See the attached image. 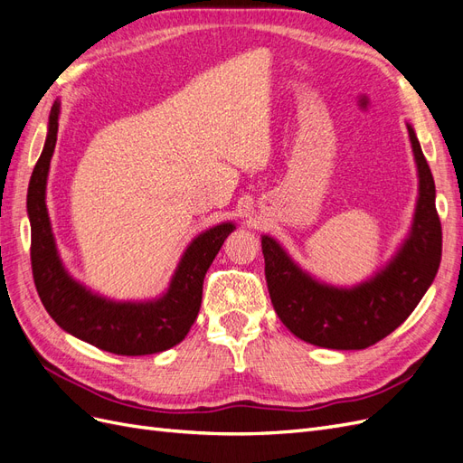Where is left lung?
I'll return each mask as SVG.
<instances>
[{"mask_svg": "<svg viewBox=\"0 0 463 463\" xmlns=\"http://www.w3.org/2000/svg\"><path fill=\"white\" fill-rule=\"evenodd\" d=\"M419 193L408 237L381 270L352 288L325 284L305 272L274 237L262 235L264 274L279 320L307 344L365 349L386 338L423 299L439 272L442 228L437 189L417 135L408 123Z\"/></svg>", "mask_w": 463, "mask_h": 463, "instance_id": "obj_1", "label": "left lung"}]
</instances>
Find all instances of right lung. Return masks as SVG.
I'll return each instance as SVG.
<instances>
[{
  "instance_id": "add662e5",
  "label": "right lung",
  "mask_w": 463,
  "mask_h": 463,
  "mask_svg": "<svg viewBox=\"0 0 463 463\" xmlns=\"http://www.w3.org/2000/svg\"><path fill=\"white\" fill-rule=\"evenodd\" d=\"M60 100L50 111L44 148L31 175L26 213L31 220V262L42 305L58 326L75 338L118 355H150L177 345L191 330L203 301L204 274L233 222L199 233L181 255L170 286L156 299L114 301L90 291L65 270L46 208L50 160L58 141Z\"/></svg>"
}]
</instances>
